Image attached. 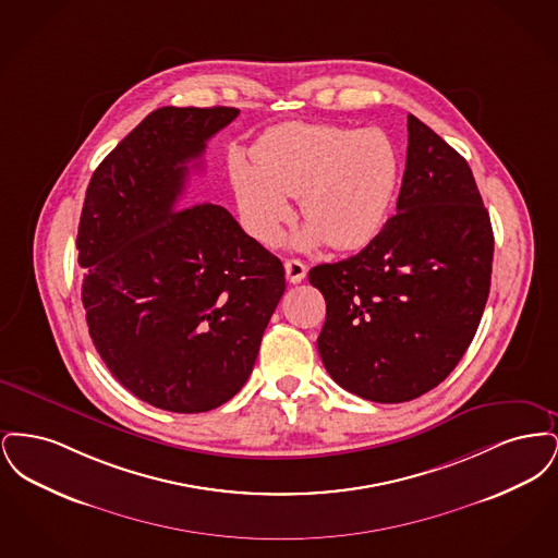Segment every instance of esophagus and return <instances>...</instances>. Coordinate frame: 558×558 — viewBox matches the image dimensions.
Segmentation results:
<instances>
[{"label":"esophagus","mask_w":558,"mask_h":558,"mask_svg":"<svg viewBox=\"0 0 558 558\" xmlns=\"http://www.w3.org/2000/svg\"><path fill=\"white\" fill-rule=\"evenodd\" d=\"M284 271H287V280L291 284H299L307 276V267H305L303 262H299V259H287L284 262Z\"/></svg>","instance_id":"esophagus-1"}]
</instances>
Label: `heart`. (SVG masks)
<instances>
[{"label": "heart", "mask_w": 558, "mask_h": 558, "mask_svg": "<svg viewBox=\"0 0 558 558\" xmlns=\"http://www.w3.org/2000/svg\"><path fill=\"white\" fill-rule=\"evenodd\" d=\"M253 162L230 159V182L246 232L276 244L292 219L289 196H299L310 221L294 239L337 251L371 244L387 223L399 184V157L380 130L328 123H287L253 148Z\"/></svg>", "instance_id": "heart-1"}]
</instances>
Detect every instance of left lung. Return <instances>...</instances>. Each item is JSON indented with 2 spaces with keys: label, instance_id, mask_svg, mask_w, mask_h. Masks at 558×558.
<instances>
[{
  "label": "left lung",
  "instance_id": "left-lung-1",
  "mask_svg": "<svg viewBox=\"0 0 558 558\" xmlns=\"http://www.w3.org/2000/svg\"><path fill=\"white\" fill-rule=\"evenodd\" d=\"M492 259L489 213L469 162L408 114L398 213L357 255L310 269L326 299L324 368L357 398H421L471 345Z\"/></svg>",
  "mask_w": 558,
  "mask_h": 558
}]
</instances>
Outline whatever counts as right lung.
Returning <instances> with one entry per match:
<instances>
[{"label":"right lung","mask_w":558,"mask_h":558,"mask_svg":"<svg viewBox=\"0 0 558 558\" xmlns=\"http://www.w3.org/2000/svg\"><path fill=\"white\" fill-rule=\"evenodd\" d=\"M239 112H150L85 192L77 248L89 337L125 389L169 412H209L239 393L287 289L282 262L223 207L180 205L187 162Z\"/></svg>","instance_id":"right-lung-1"}]
</instances>
